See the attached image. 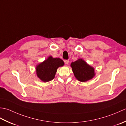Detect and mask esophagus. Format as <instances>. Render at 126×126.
Instances as JSON below:
<instances>
[{
    "label": "esophagus",
    "instance_id": "esophagus-1",
    "mask_svg": "<svg viewBox=\"0 0 126 126\" xmlns=\"http://www.w3.org/2000/svg\"><path fill=\"white\" fill-rule=\"evenodd\" d=\"M64 63H65V64H68L69 61L68 60H64Z\"/></svg>",
    "mask_w": 126,
    "mask_h": 126
}]
</instances>
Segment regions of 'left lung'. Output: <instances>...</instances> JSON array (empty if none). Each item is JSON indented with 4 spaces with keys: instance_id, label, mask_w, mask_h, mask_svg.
<instances>
[{
    "instance_id": "left-lung-1",
    "label": "left lung",
    "mask_w": 126,
    "mask_h": 126,
    "mask_svg": "<svg viewBox=\"0 0 126 126\" xmlns=\"http://www.w3.org/2000/svg\"><path fill=\"white\" fill-rule=\"evenodd\" d=\"M72 70L76 78L79 81L86 82L95 76L94 68L80 58L71 63Z\"/></svg>"
}]
</instances>
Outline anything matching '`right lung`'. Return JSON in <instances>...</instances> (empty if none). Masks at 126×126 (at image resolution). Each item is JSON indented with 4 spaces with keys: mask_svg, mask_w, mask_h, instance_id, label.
I'll use <instances>...</instances> for the list:
<instances>
[{
    "mask_svg": "<svg viewBox=\"0 0 126 126\" xmlns=\"http://www.w3.org/2000/svg\"><path fill=\"white\" fill-rule=\"evenodd\" d=\"M64 64L62 60L49 56L47 60L36 66L37 76L44 82L51 81L55 78L57 69Z\"/></svg>",
    "mask_w": 126,
    "mask_h": 126,
    "instance_id": "add662e5",
    "label": "right lung"
}]
</instances>
